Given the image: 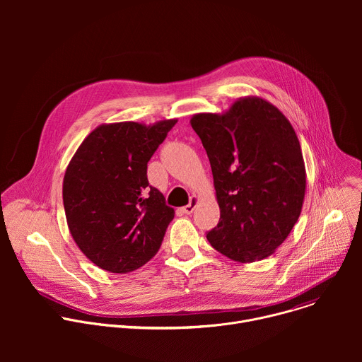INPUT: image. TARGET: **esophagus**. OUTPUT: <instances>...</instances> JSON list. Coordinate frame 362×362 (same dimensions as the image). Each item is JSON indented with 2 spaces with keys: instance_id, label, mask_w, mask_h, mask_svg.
<instances>
[{
  "instance_id": "obj_1",
  "label": "esophagus",
  "mask_w": 362,
  "mask_h": 362,
  "mask_svg": "<svg viewBox=\"0 0 362 362\" xmlns=\"http://www.w3.org/2000/svg\"><path fill=\"white\" fill-rule=\"evenodd\" d=\"M197 203H199V197H197V196H192V197H190L189 204H186V206H183V208H182L183 214L190 215V214L194 211V208H196V204H197Z\"/></svg>"
}]
</instances>
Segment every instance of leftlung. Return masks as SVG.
<instances>
[{
  "label": "left lung",
  "instance_id": "1",
  "mask_svg": "<svg viewBox=\"0 0 362 362\" xmlns=\"http://www.w3.org/2000/svg\"><path fill=\"white\" fill-rule=\"evenodd\" d=\"M190 126L212 168L221 219L206 238L249 264L272 255L296 223L306 190L302 150L289 120L257 95L223 113H197Z\"/></svg>",
  "mask_w": 362,
  "mask_h": 362
}]
</instances>
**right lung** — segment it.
I'll list each match as a JSON object with an SVG mask.
<instances>
[{"mask_svg":"<svg viewBox=\"0 0 362 362\" xmlns=\"http://www.w3.org/2000/svg\"><path fill=\"white\" fill-rule=\"evenodd\" d=\"M176 123H105L76 150L63 180L64 211L76 245L95 267L127 274L158 253L175 211L148 185L147 162Z\"/></svg>","mask_w":362,"mask_h":362,"instance_id":"1","label":"right lung"}]
</instances>
